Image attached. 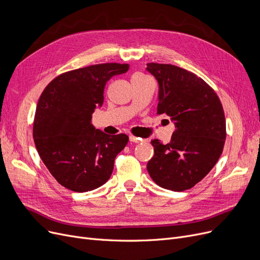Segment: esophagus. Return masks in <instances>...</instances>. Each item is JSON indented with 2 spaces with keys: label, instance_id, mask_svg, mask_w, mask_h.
I'll list each match as a JSON object with an SVG mask.
<instances>
[{
  "label": "esophagus",
  "instance_id": "1",
  "mask_svg": "<svg viewBox=\"0 0 260 260\" xmlns=\"http://www.w3.org/2000/svg\"><path fill=\"white\" fill-rule=\"evenodd\" d=\"M129 140H130V142H132V143H137V144H139V143H142V142H143V139L138 138V137H135V135H130V137H129Z\"/></svg>",
  "mask_w": 260,
  "mask_h": 260
}]
</instances>
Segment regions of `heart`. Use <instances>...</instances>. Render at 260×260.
Returning <instances> with one entry per match:
<instances>
[{
	"mask_svg": "<svg viewBox=\"0 0 260 260\" xmlns=\"http://www.w3.org/2000/svg\"><path fill=\"white\" fill-rule=\"evenodd\" d=\"M133 76H145V75H144V74H142V73H135Z\"/></svg>",
	"mask_w": 260,
	"mask_h": 260,
	"instance_id": "b5f03b06",
	"label": "heart"
}]
</instances>
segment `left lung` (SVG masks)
Returning a JSON list of instances; mask_svg holds the SVG:
<instances>
[{"mask_svg":"<svg viewBox=\"0 0 260 260\" xmlns=\"http://www.w3.org/2000/svg\"><path fill=\"white\" fill-rule=\"evenodd\" d=\"M158 82L157 115L175 121L168 144L152 140L154 155L147 170L158 186L183 191L193 187L218 162L226 138L218 95L196 74L165 63H148Z\"/></svg>","mask_w":260,"mask_h":260,"instance_id":"obj_1","label":"left lung"}]
</instances>
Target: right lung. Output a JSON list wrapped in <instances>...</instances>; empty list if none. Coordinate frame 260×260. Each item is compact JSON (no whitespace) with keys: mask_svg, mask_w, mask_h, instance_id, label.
Returning a JSON list of instances; mask_svg holds the SVG:
<instances>
[{"mask_svg":"<svg viewBox=\"0 0 260 260\" xmlns=\"http://www.w3.org/2000/svg\"><path fill=\"white\" fill-rule=\"evenodd\" d=\"M126 63H100L60 74L43 90L37 105L32 137L42 162L63 187L84 192L105 184L127 134L95 129L92 113L104 103L107 81L126 73Z\"/></svg>","mask_w":260,"mask_h":260,"instance_id":"obj_1","label":"right lung"}]
</instances>
